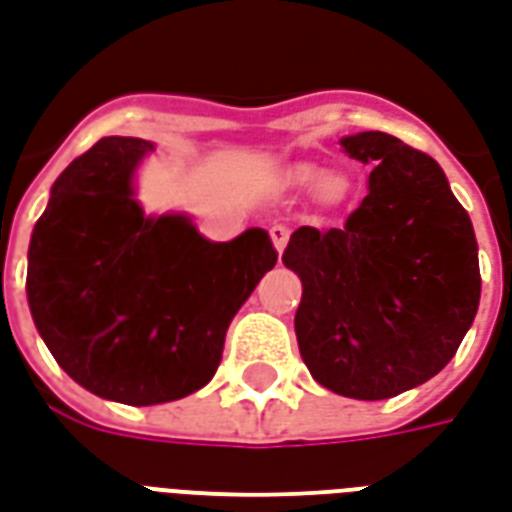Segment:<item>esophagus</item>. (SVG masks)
Instances as JSON below:
<instances>
[{"instance_id": "34e87169", "label": "esophagus", "mask_w": 512, "mask_h": 512, "mask_svg": "<svg viewBox=\"0 0 512 512\" xmlns=\"http://www.w3.org/2000/svg\"><path fill=\"white\" fill-rule=\"evenodd\" d=\"M268 233H271V241H274L276 252H282L287 246V238H290V230L285 225H271L268 227Z\"/></svg>"}]
</instances>
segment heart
Segmentation results:
<instances>
[{
	"label": "heart",
	"instance_id": "obj_1",
	"mask_svg": "<svg viewBox=\"0 0 512 512\" xmlns=\"http://www.w3.org/2000/svg\"><path fill=\"white\" fill-rule=\"evenodd\" d=\"M317 178H320V170L314 168V165H295L290 173H287V181L295 184V187H306V184H314ZM317 198L325 200V203H339L344 198V192H347V181L342 176H323L317 187Z\"/></svg>",
	"mask_w": 512,
	"mask_h": 512
}]
</instances>
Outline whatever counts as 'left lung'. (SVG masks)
<instances>
[{
	"instance_id": "obj_1",
	"label": "left lung",
	"mask_w": 512,
	"mask_h": 512,
	"mask_svg": "<svg viewBox=\"0 0 512 512\" xmlns=\"http://www.w3.org/2000/svg\"><path fill=\"white\" fill-rule=\"evenodd\" d=\"M372 165L342 227H298L282 263L301 276L295 336L306 369L347 399H391L456 355L480 304L478 241L429 154L388 132L342 138Z\"/></svg>"
}]
</instances>
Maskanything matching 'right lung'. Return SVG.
<instances>
[{
  "label": "right lung",
  "instance_id": "obj_1",
  "mask_svg": "<svg viewBox=\"0 0 512 512\" xmlns=\"http://www.w3.org/2000/svg\"><path fill=\"white\" fill-rule=\"evenodd\" d=\"M154 149L102 138L51 187L29 244L26 295L48 350L102 399L149 407L200 391L276 249L249 227L214 244L181 214L146 217L132 176Z\"/></svg>",
  "mask_w": 512,
  "mask_h": 512
}]
</instances>
